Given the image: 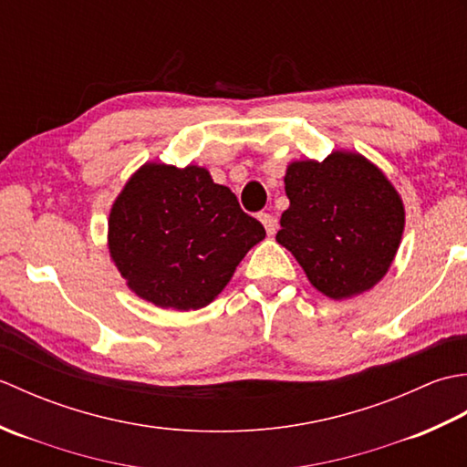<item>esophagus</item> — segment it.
Segmentation results:
<instances>
[{"label":"esophagus","mask_w":467,"mask_h":467,"mask_svg":"<svg viewBox=\"0 0 467 467\" xmlns=\"http://www.w3.org/2000/svg\"><path fill=\"white\" fill-rule=\"evenodd\" d=\"M259 221L263 223L266 234L273 236V234L276 233V218H275L273 214H269V213H261V214H259Z\"/></svg>","instance_id":"34e87169"}]
</instances>
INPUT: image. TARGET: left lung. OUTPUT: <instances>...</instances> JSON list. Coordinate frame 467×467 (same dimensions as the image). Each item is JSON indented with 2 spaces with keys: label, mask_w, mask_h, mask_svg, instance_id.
I'll use <instances>...</instances> for the list:
<instances>
[{
  "label": "left lung",
  "mask_w": 467,
  "mask_h": 467,
  "mask_svg": "<svg viewBox=\"0 0 467 467\" xmlns=\"http://www.w3.org/2000/svg\"><path fill=\"white\" fill-rule=\"evenodd\" d=\"M285 192L291 204L276 243L293 253L317 291L343 301L383 279L401 244L405 206L379 166L353 150L293 161Z\"/></svg>",
  "instance_id": "left-lung-1"
}]
</instances>
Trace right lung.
Here are the masks:
<instances>
[{"instance_id": "1", "label": "right lung", "mask_w": 467, "mask_h": 467, "mask_svg": "<svg viewBox=\"0 0 467 467\" xmlns=\"http://www.w3.org/2000/svg\"><path fill=\"white\" fill-rule=\"evenodd\" d=\"M265 228L204 166L144 162L108 216V251L128 289L161 309L213 303Z\"/></svg>"}]
</instances>
